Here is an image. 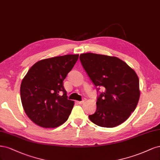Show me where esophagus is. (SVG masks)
Segmentation results:
<instances>
[{
  "label": "esophagus",
  "mask_w": 160,
  "mask_h": 160,
  "mask_svg": "<svg viewBox=\"0 0 160 160\" xmlns=\"http://www.w3.org/2000/svg\"><path fill=\"white\" fill-rule=\"evenodd\" d=\"M86 102V98H83L82 99V101H80V102H78V103L79 104H84V103Z\"/></svg>",
  "instance_id": "34e87169"
}]
</instances>
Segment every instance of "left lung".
Returning a JSON list of instances; mask_svg holds the SVG:
<instances>
[{
    "label": "left lung",
    "mask_w": 160,
    "mask_h": 160,
    "mask_svg": "<svg viewBox=\"0 0 160 160\" xmlns=\"http://www.w3.org/2000/svg\"><path fill=\"white\" fill-rule=\"evenodd\" d=\"M82 66L97 87L105 88L97 98L96 110L90 120L97 126L114 128L135 110L140 98L139 79L125 62L114 56L94 53L80 56Z\"/></svg>",
    "instance_id": "left-lung-1"
}]
</instances>
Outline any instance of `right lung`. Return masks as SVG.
Listing matches in <instances>:
<instances>
[{
  "instance_id": "1",
  "label": "right lung",
  "mask_w": 160,
  "mask_h": 160,
  "mask_svg": "<svg viewBox=\"0 0 160 160\" xmlns=\"http://www.w3.org/2000/svg\"><path fill=\"white\" fill-rule=\"evenodd\" d=\"M78 56L68 54L41 60L24 76L20 98L25 113L36 124L54 128L68 120L74 103L68 99L63 81Z\"/></svg>"
}]
</instances>
